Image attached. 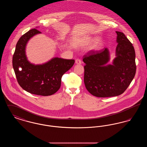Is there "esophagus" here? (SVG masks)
I'll list each match as a JSON object with an SVG mask.
<instances>
[{
  "mask_svg": "<svg viewBox=\"0 0 147 147\" xmlns=\"http://www.w3.org/2000/svg\"><path fill=\"white\" fill-rule=\"evenodd\" d=\"M76 63L77 64H82V61L80 59L77 58L76 59Z\"/></svg>",
  "mask_w": 147,
  "mask_h": 147,
  "instance_id": "esophagus-1",
  "label": "esophagus"
}]
</instances>
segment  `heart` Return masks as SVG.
Wrapping results in <instances>:
<instances>
[{
    "instance_id": "obj_1",
    "label": "heart",
    "mask_w": 147,
    "mask_h": 147,
    "mask_svg": "<svg viewBox=\"0 0 147 147\" xmlns=\"http://www.w3.org/2000/svg\"><path fill=\"white\" fill-rule=\"evenodd\" d=\"M94 38L92 37H88L85 38L83 41L80 42L79 43V45L81 46H88L91 43V42L93 41ZM102 41L100 38H97L95 40V41L93 42L91 46V49H94V50H98L102 46Z\"/></svg>"
}]
</instances>
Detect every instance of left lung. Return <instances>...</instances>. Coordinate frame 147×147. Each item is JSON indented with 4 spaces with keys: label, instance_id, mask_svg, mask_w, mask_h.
I'll return each mask as SVG.
<instances>
[{
    "label": "left lung",
    "instance_id": "1",
    "mask_svg": "<svg viewBox=\"0 0 147 147\" xmlns=\"http://www.w3.org/2000/svg\"><path fill=\"white\" fill-rule=\"evenodd\" d=\"M116 32L118 45L113 65L105 66L110 60L106 48L98 51L91 50L83 56L85 87L91 94L98 98L122 94L136 74V54L132 43L123 32Z\"/></svg>",
    "mask_w": 147,
    "mask_h": 147
}]
</instances>
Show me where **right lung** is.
<instances>
[{
	"instance_id": "add662e5",
	"label": "right lung",
	"mask_w": 147,
	"mask_h": 147,
	"mask_svg": "<svg viewBox=\"0 0 147 147\" xmlns=\"http://www.w3.org/2000/svg\"><path fill=\"white\" fill-rule=\"evenodd\" d=\"M40 33L32 28L19 38L13 57V67L17 81L24 90L37 95L49 96L59 90L62 77L75 61L56 57L41 65L30 63L25 55L26 45L31 37Z\"/></svg>"
}]
</instances>
